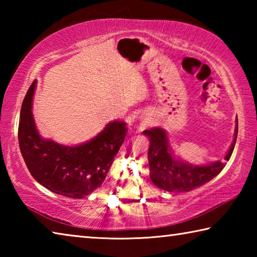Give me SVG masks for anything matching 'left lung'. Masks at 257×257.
<instances>
[{"mask_svg": "<svg viewBox=\"0 0 257 257\" xmlns=\"http://www.w3.org/2000/svg\"><path fill=\"white\" fill-rule=\"evenodd\" d=\"M143 134L150 138L149 163L150 177L155 186L170 193H185L203 186L222 171L225 163L216 161L206 165H193L173 158L169 145L167 133L162 128H152ZM238 135V119L236 120L234 138L231 146L224 156L229 161Z\"/></svg>", "mask_w": 257, "mask_h": 257, "instance_id": "left-lung-1", "label": "left lung"}]
</instances>
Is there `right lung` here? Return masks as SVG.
Listing matches in <instances>:
<instances>
[{"label":"right lung","instance_id":"right-lung-1","mask_svg":"<svg viewBox=\"0 0 257 257\" xmlns=\"http://www.w3.org/2000/svg\"><path fill=\"white\" fill-rule=\"evenodd\" d=\"M36 80L30 85L20 111L18 139L29 172L53 193L84 198L101 187L127 134L123 121H112L89 142L60 145L38 134L32 113Z\"/></svg>","mask_w":257,"mask_h":257}]
</instances>
